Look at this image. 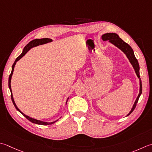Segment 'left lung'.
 <instances>
[{
    "instance_id": "1",
    "label": "left lung",
    "mask_w": 152,
    "mask_h": 152,
    "mask_svg": "<svg viewBox=\"0 0 152 152\" xmlns=\"http://www.w3.org/2000/svg\"><path fill=\"white\" fill-rule=\"evenodd\" d=\"M102 38L103 41H107V40L109 41V42H111V43L115 45L116 47H117L118 49H120L124 53V54L126 55L127 58L129 59L130 63H131L133 66V68H134L135 72L136 74H137V76L138 78H140L139 64H138V60L135 57L134 54V51H133V49H132V47H130L129 44L124 42V41L122 39H121L117 34H115V33H107V34H103L102 35ZM142 85L141 80L140 79V93L138 94V96L137 97V98H136L135 103L134 104L131 111H130V112L128 114L127 116H129L130 114H131L132 112L134 110L136 106V104H137L138 102L139 97L142 94Z\"/></svg>"
}]
</instances>
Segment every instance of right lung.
Returning <instances> with one entry per match:
<instances>
[{
    "instance_id": "right-lung-1",
    "label": "right lung",
    "mask_w": 152,
    "mask_h": 152,
    "mask_svg": "<svg viewBox=\"0 0 152 152\" xmlns=\"http://www.w3.org/2000/svg\"><path fill=\"white\" fill-rule=\"evenodd\" d=\"M51 41H52L51 39H49V38L36 39H34V40L31 41L30 42H29L28 44H27L26 46H25L24 48H23V51L22 53V54H21L18 56V57L16 58V61H15V62H14L12 66V72H11V74H10V76H9V79H8V87H9V88H10V92H11V99H12V103H13L15 107H16V109L18 110V111L20 113H22L23 116H24V117L27 118V119L29 120L30 122H31V123H35V124H41V125H49V124H52L53 123H55V122H56L57 121H55L54 122H51V123H47V122H43V121H39V120H37V119H35V118H31V117H28V116L26 115L25 114H23V113L17 107L16 103H15V102H14V98H13V96H12V94L10 82H11L12 76V74H13V72H14V66H15V64H16V62L18 61L22 57V56H24L27 53V52H28V50L30 49L31 48H32V47H35V46H37V45H43V44L47 43H49V42H51Z\"/></svg>"
}]
</instances>
